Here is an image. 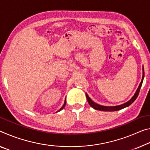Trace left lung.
<instances>
[{
    "label": "left lung",
    "mask_w": 150,
    "mask_h": 150,
    "mask_svg": "<svg viewBox=\"0 0 150 150\" xmlns=\"http://www.w3.org/2000/svg\"><path fill=\"white\" fill-rule=\"evenodd\" d=\"M142 71H143V75H142V81L140 83L138 87L135 91L134 96H133L132 98H131L129 101L125 102V103L122 104V105H116V106H103L101 105H99V104L96 103V102H94L93 100H91V99L88 96L87 93H86V97L87 99V101L90 106H91L93 108L96 109V110H99V111H119L120 109H122L125 108H127L129 105H130L131 104L134 103V101L136 99V98L138 96L139 93V90L140 88L142 87V83H143L144 81V68L143 66V68H142Z\"/></svg>",
    "instance_id": "8db88e82"
}]
</instances>
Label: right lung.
<instances>
[{
    "instance_id": "1",
    "label": "right lung",
    "mask_w": 150,
    "mask_h": 150,
    "mask_svg": "<svg viewBox=\"0 0 150 150\" xmlns=\"http://www.w3.org/2000/svg\"><path fill=\"white\" fill-rule=\"evenodd\" d=\"M65 104H66V98H65V102H64V104H63V105L61 107V108H60V109H59V110H58L57 111V112H59V111H60L61 110H62V109L65 108Z\"/></svg>"
}]
</instances>
